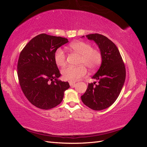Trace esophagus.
Listing matches in <instances>:
<instances>
[{
	"label": "esophagus",
	"instance_id": "esophagus-1",
	"mask_svg": "<svg viewBox=\"0 0 147 147\" xmlns=\"http://www.w3.org/2000/svg\"><path fill=\"white\" fill-rule=\"evenodd\" d=\"M69 84H70V86L71 87H72V88H74V87L75 86V83H74V82H69Z\"/></svg>",
	"mask_w": 147,
	"mask_h": 147
}]
</instances>
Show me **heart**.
<instances>
[{
  "instance_id": "obj_1",
  "label": "heart",
  "mask_w": 147,
  "mask_h": 147,
  "mask_svg": "<svg viewBox=\"0 0 147 147\" xmlns=\"http://www.w3.org/2000/svg\"><path fill=\"white\" fill-rule=\"evenodd\" d=\"M70 48L78 54L80 55L78 66L69 65L61 70L63 77L65 80L75 82L80 79L87 72V67L94 70L100 65L102 60V55L100 50L92 48L90 43L77 41L69 45ZM55 63L59 67L65 65L66 63V55L63 49L57 48L54 55Z\"/></svg>"
}]
</instances>
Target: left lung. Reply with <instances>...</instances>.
<instances>
[{"instance_id": "left-lung-1", "label": "left lung", "mask_w": 147, "mask_h": 147, "mask_svg": "<svg viewBox=\"0 0 147 147\" xmlns=\"http://www.w3.org/2000/svg\"><path fill=\"white\" fill-rule=\"evenodd\" d=\"M86 37L98 45L102 60L99 69L92 77L98 83H89L81 99L89 108L102 110L112 105L119 95L125 82V65L118 48L107 37L99 34H88Z\"/></svg>"}]
</instances>
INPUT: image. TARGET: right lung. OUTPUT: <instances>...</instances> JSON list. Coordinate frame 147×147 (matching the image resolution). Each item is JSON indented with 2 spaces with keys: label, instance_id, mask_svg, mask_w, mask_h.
I'll list each match as a JSON object with an SVG mask.
<instances>
[{
  "label": "right lung",
  "instance_id": "obj_1",
  "mask_svg": "<svg viewBox=\"0 0 147 147\" xmlns=\"http://www.w3.org/2000/svg\"><path fill=\"white\" fill-rule=\"evenodd\" d=\"M69 42L67 38L41 34L30 40L21 51L18 62V77L26 98L37 107L48 110L59 105L67 82H62L55 63L56 50Z\"/></svg>",
  "mask_w": 147,
  "mask_h": 147
}]
</instances>
